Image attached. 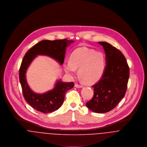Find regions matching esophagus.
Here are the masks:
<instances>
[{"instance_id": "34e87169", "label": "esophagus", "mask_w": 147, "mask_h": 147, "mask_svg": "<svg viewBox=\"0 0 147 147\" xmlns=\"http://www.w3.org/2000/svg\"><path fill=\"white\" fill-rule=\"evenodd\" d=\"M75 86L76 88H83V85H80V84H75Z\"/></svg>"}]
</instances>
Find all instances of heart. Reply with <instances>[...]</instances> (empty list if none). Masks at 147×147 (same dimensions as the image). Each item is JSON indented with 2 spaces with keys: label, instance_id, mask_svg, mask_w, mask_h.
Masks as SVG:
<instances>
[{
  "label": "heart",
  "instance_id": "1",
  "mask_svg": "<svg viewBox=\"0 0 147 147\" xmlns=\"http://www.w3.org/2000/svg\"><path fill=\"white\" fill-rule=\"evenodd\" d=\"M106 66L105 54L101 51L87 47L75 49L69 57V62L64 63L67 74L74 76L76 69L84 83L92 84L97 82L102 76Z\"/></svg>",
  "mask_w": 147,
  "mask_h": 147
}]
</instances>
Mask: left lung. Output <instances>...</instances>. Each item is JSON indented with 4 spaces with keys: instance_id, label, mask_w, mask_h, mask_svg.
Segmentation results:
<instances>
[{
    "instance_id": "obj_1",
    "label": "left lung",
    "mask_w": 147,
    "mask_h": 147,
    "mask_svg": "<svg viewBox=\"0 0 147 147\" xmlns=\"http://www.w3.org/2000/svg\"><path fill=\"white\" fill-rule=\"evenodd\" d=\"M98 43L104 47L106 64L100 80L92 86L94 95L86 106L93 112L104 113L113 110L124 97L129 68L121 51L107 42Z\"/></svg>"
}]
</instances>
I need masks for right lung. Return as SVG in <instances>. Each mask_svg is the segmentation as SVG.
<instances>
[{
  "label": "right lung",
  "instance_id": "right-lung-1",
  "mask_svg": "<svg viewBox=\"0 0 147 147\" xmlns=\"http://www.w3.org/2000/svg\"><path fill=\"white\" fill-rule=\"evenodd\" d=\"M73 42L67 39L43 40L34 45L24 57L19 70L20 82L25 101L35 110L43 113L58 110L63 104L65 93L74 87V83L58 80L52 90L42 94L36 93L31 90L27 83L25 75L28 68L38 55L51 57L62 65L66 47Z\"/></svg>",
  "mask_w": 147,
  "mask_h": 147
}]
</instances>
